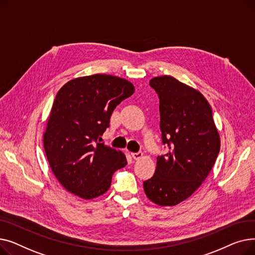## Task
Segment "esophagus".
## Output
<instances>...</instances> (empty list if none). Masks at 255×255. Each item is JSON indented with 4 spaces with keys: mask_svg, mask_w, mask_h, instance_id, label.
Returning <instances> with one entry per match:
<instances>
[{
    "mask_svg": "<svg viewBox=\"0 0 255 255\" xmlns=\"http://www.w3.org/2000/svg\"><path fill=\"white\" fill-rule=\"evenodd\" d=\"M132 155V158L133 159H135V160H138V159H140L141 157H142V153L141 152H137V153H132L131 154Z\"/></svg>",
    "mask_w": 255,
    "mask_h": 255,
    "instance_id": "1",
    "label": "esophagus"
}]
</instances>
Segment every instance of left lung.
Returning a JSON list of instances; mask_svg holds the SVG:
<instances>
[{"label": "left lung", "instance_id": "1", "mask_svg": "<svg viewBox=\"0 0 255 255\" xmlns=\"http://www.w3.org/2000/svg\"><path fill=\"white\" fill-rule=\"evenodd\" d=\"M150 86L159 97L160 130L168 153L157 157L154 176L143 190L158 206L172 207L190 197L207 179L220 150L212 109L204 95L169 75Z\"/></svg>", "mask_w": 255, "mask_h": 255}]
</instances>
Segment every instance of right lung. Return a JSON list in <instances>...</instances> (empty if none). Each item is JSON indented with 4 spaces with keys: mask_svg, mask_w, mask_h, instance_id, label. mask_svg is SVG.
Returning <instances> with one entry per match:
<instances>
[{
    "mask_svg": "<svg viewBox=\"0 0 255 255\" xmlns=\"http://www.w3.org/2000/svg\"><path fill=\"white\" fill-rule=\"evenodd\" d=\"M133 93L128 80L107 74L77 77L60 89L43 144L53 175L66 190L84 199L98 197L110 189L114 172L127 164L122 152L100 140L116 106Z\"/></svg>",
    "mask_w": 255,
    "mask_h": 255,
    "instance_id": "add662e5",
    "label": "right lung"
}]
</instances>
